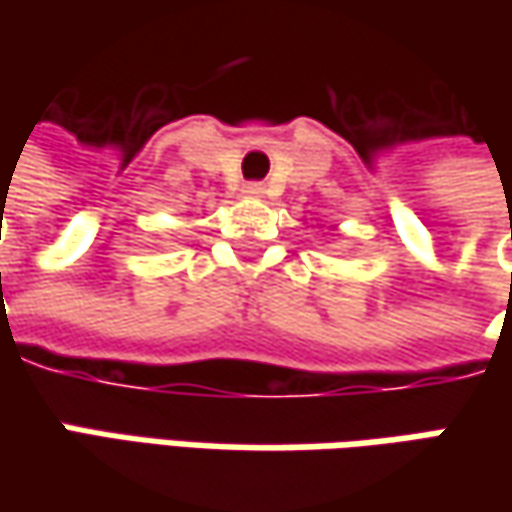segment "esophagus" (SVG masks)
<instances>
[{"label":"esophagus","instance_id":"esophagus-1","mask_svg":"<svg viewBox=\"0 0 512 512\" xmlns=\"http://www.w3.org/2000/svg\"><path fill=\"white\" fill-rule=\"evenodd\" d=\"M245 193L247 196H256V199H259V196H265V185H262V182H247Z\"/></svg>","mask_w":512,"mask_h":512}]
</instances>
